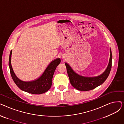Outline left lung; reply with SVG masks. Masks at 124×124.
<instances>
[{"instance_id":"1","label":"left lung","mask_w":124,"mask_h":124,"mask_svg":"<svg viewBox=\"0 0 124 124\" xmlns=\"http://www.w3.org/2000/svg\"><path fill=\"white\" fill-rule=\"evenodd\" d=\"M110 58L108 66L102 74L96 77H84L77 74L69 66L65 63V65L70 83L75 88L80 91H88L92 90L101 85L107 79L112 68V54L110 51Z\"/></svg>"}]
</instances>
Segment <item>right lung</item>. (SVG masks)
Segmentation results:
<instances>
[{"label": "right lung", "instance_id": "obj_1", "mask_svg": "<svg viewBox=\"0 0 124 124\" xmlns=\"http://www.w3.org/2000/svg\"><path fill=\"white\" fill-rule=\"evenodd\" d=\"M11 54L12 50L10 53L8 63L10 72L13 80L19 88L24 92L35 94H42L49 90L52 85L55 69L61 62L60 58L52 61L39 78L31 81H23L18 78L14 72L11 64Z\"/></svg>", "mask_w": 124, "mask_h": 124}]
</instances>
